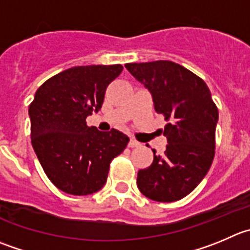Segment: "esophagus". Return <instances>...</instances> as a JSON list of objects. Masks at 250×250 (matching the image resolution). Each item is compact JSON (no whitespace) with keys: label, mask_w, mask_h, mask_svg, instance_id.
I'll return each instance as SVG.
<instances>
[{"label":"esophagus","mask_w":250,"mask_h":250,"mask_svg":"<svg viewBox=\"0 0 250 250\" xmlns=\"http://www.w3.org/2000/svg\"><path fill=\"white\" fill-rule=\"evenodd\" d=\"M140 142L139 141H136V140H134V139H130V141H129V147H131V148H134V147H139L140 146Z\"/></svg>","instance_id":"esophagus-1"}]
</instances>
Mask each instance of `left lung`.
<instances>
[{
  "mask_svg": "<svg viewBox=\"0 0 250 250\" xmlns=\"http://www.w3.org/2000/svg\"><path fill=\"white\" fill-rule=\"evenodd\" d=\"M125 67L152 94L154 110L168 124L163 154L137 173V188L151 200L172 203L187 196L208 174L215 156L218 110L208 84L172 61L126 63Z\"/></svg>",
  "mask_w": 250,
  "mask_h": 250,
  "instance_id": "1",
  "label": "left lung"
}]
</instances>
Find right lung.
<instances>
[{
	"mask_svg": "<svg viewBox=\"0 0 250 250\" xmlns=\"http://www.w3.org/2000/svg\"><path fill=\"white\" fill-rule=\"evenodd\" d=\"M121 71V65L76 66L38 88L29 105L32 145L45 174L63 192L101 190L110 162L127 146L123 132L99 131L85 123L102 108L106 87Z\"/></svg>",
	"mask_w": 250,
	"mask_h": 250,
	"instance_id": "add662e5",
	"label": "right lung"
}]
</instances>
